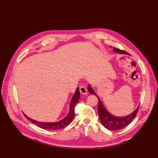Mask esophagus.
<instances>
[{
	"instance_id": "1",
	"label": "esophagus",
	"mask_w": 158,
	"mask_h": 158,
	"mask_svg": "<svg viewBox=\"0 0 158 158\" xmlns=\"http://www.w3.org/2000/svg\"><path fill=\"white\" fill-rule=\"evenodd\" d=\"M79 91L82 95H86L87 94V89L85 86H81L79 88Z\"/></svg>"
}]
</instances>
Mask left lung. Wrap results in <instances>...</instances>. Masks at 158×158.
I'll return each mask as SVG.
<instances>
[{"label":"left lung","mask_w":158,"mask_h":158,"mask_svg":"<svg viewBox=\"0 0 158 158\" xmlns=\"http://www.w3.org/2000/svg\"><path fill=\"white\" fill-rule=\"evenodd\" d=\"M113 49L114 52L117 53H119L120 54H128V53L126 51H123L122 50H120L117 48L113 47ZM88 89L91 94L95 95L98 98V113L99 116V118H100L102 124L105 128L111 131H117L123 129V127L128 126L132 122V120L136 117L139 109V105L138 106L137 108L131 114L127 116H124V117H117V116L113 115L107 110L102 102L101 101V98H99V97L95 93L94 89L90 85H88Z\"/></svg>","instance_id":"obj_1"}]
</instances>
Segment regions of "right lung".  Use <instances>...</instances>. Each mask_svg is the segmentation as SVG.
Here are the masks:
<instances>
[{"label": "right lung", "instance_id": "add662e5", "mask_svg": "<svg viewBox=\"0 0 158 158\" xmlns=\"http://www.w3.org/2000/svg\"><path fill=\"white\" fill-rule=\"evenodd\" d=\"M81 97L80 92H79V88L77 87L76 88V92H75L71 101L70 102V107H69V111L66 117L63 118L62 120L56 122H38L35 120H33L24 114V116L26 117L29 121H31L32 123L34 124H36L38 127L44 129H48V130H57L60 129L63 127H65L67 126L69 124L72 122L74 117V110H75V106H76V104L79 101V99Z\"/></svg>", "mask_w": 158, "mask_h": 158}]
</instances>
